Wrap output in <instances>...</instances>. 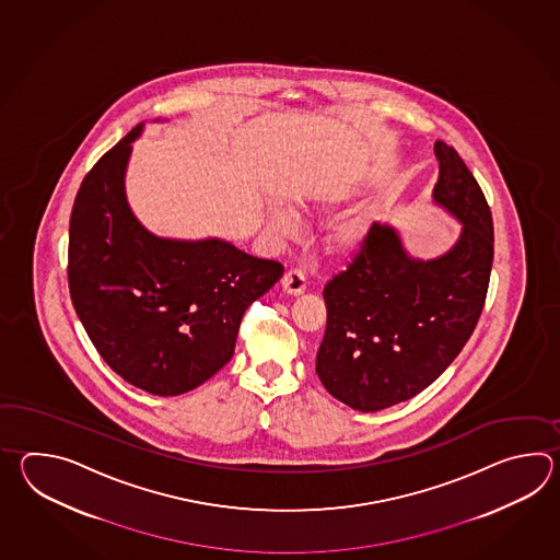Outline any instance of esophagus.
I'll return each instance as SVG.
<instances>
[{
    "label": "esophagus",
    "instance_id": "obj_1",
    "mask_svg": "<svg viewBox=\"0 0 560 560\" xmlns=\"http://www.w3.org/2000/svg\"><path fill=\"white\" fill-rule=\"evenodd\" d=\"M282 288H284V292L292 294V296L302 294V292L306 290V275H304V270L290 268V270L282 276Z\"/></svg>",
    "mask_w": 560,
    "mask_h": 560
}]
</instances>
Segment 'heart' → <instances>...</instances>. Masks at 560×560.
I'll return each instance as SVG.
<instances>
[{
	"label": "heart",
	"mask_w": 560,
	"mask_h": 560,
	"mask_svg": "<svg viewBox=\"0 0 560 560\" xmlns=\"http://www.w3.org/2000/svg\"><path fill=\"white\" fill-rule=\"evenodd\" d=\"M270 224L280 234H290L294 230V220H292L290 212H285L284 208H275L270 212ZM366 232H369V226H366L364 220H348L334 234L336 246L342 248V250H357L366 238Z\"/></svg>",
	"instance_id": "heart-1"
}]
</instances>
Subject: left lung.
I'll return each instance as SVG.
<instances>
[{
	"label": "left lung",
	"mask_w": 560,
	"mask_h": 560,
	"mask_svg": "<svg viewBox=\"0 0 560 560\" xmlns=\"http://www.w3.org/2000/svg\"><path fill=\"white\" fill-rule=\"evenodd\" d=\"M434 154V200L463 222L453 250L415 260L394 228L374 222L352 262L324 288L328 320L316 374L360 412L422 393L460 354L485 308L494 258L490 208L453 145L439 140Z\"/></svg>",
	"instance_id": "obj_1"
}]
</instances>
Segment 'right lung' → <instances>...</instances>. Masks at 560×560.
Returning <instances> with one entry per match:
<instances>
[{"mask_svg":"<svg viewBox=\"0 0 560 560\" xmlns=\"http://www.w3.org/2000/svg\"><path fill=\"white\" fill-rule=\"evenodd\" d=\"M124 136L85 174L70 218L73 308L107 366L158 396L200 386L234 354L240 322L284 266L222 240L158 238L131 214Z\"/></svg>","mask_w":560,"mask_h":560,"instance_id":"1","label":"right lung"}]
</instances>
